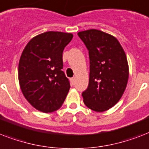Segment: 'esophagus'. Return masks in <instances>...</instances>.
Listing matches in <instances>:
<instances>
[{
  "label": "esophagus",
  "mask_w": 149,
  "mask_h": 149,
  "mask_svg": "<svg viewBox=\"0 0 149 149\" xmlns=\"http://www.w3.org/2000/svg\"><path fill=\"white\" fill-rule=\"evenodd\" d=\"M70 82H71V84L73 85V84H75V78H71V79H70Z\"/></svg>",
  "instance_id": "obj_1"
}]
</instances>
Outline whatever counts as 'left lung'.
Segmentation results:
<instances>
[{"label":"left lung","mask_w":149,"mask_h":149,"mask_svg":"<svg viewBox=\"0 0 149 149\" xmlns=\"http://www.w3.org/2000/svg\"><path fill=\"white\" fill-rule=\"evenodd\" d=\"M89 50L90 79L83 92L84 103L97 112L107 111L122 97L127 84L129 68L120 42L110 34L97 29L78 32Z\"/></svg>","instance_id":"8db88e82"}]
</instances>
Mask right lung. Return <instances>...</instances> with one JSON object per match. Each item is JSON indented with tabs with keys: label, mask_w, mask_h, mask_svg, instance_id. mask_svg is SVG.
<instances>
[{
	"label": "right lung",
	"mask_w": 149,
	"mask_h": 149,
	"mask_svg": "<svg viewBox=\"0 0 149 149\" xmlns=\"http://www.w3.org/2000/svg\"><path fill=\"white\" fill-rule=\"evenodd\" d=\"M73 35L47 31L35 36L22 52L18 81L23 95L36 110L51 113L63 105L70 91L63 71V52Z\"/></svg>",
	"instance_id": "right-lung-1"
}]
</instances>
